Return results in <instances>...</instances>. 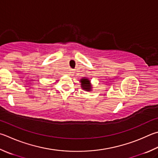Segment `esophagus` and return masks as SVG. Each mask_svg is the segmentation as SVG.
Instances as JSON below:
<instances>
[{
	"label": "esophagus",
	"mask_w": 158,
	"mask_h": 158,
	"mask_svg": "<svg viewBox=\"0 0 158 158\" xmlns=\"http://www.w3.org/2000/svg\"><path fill=\"white\" fill-rule=\"evenodd\" d=\"M73 73V70H69V72H68V74H70V75H71Z\"/></svg>",
	"instance_id": "1"
}]
</instances>
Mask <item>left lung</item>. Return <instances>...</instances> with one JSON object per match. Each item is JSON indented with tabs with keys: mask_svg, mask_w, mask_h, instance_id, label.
I'll return each mask as SVG.
<instances>
[{
	"mask_svg": "<svg viewBox=\"0 0 158 158\" xmlns=\"http://www.w3.org/2000/svg\"><path fill=\"white\" fill-rule=\"evenodd\" d=\"M80 83H81V88L82 90L85 91L90 92L93 89V85L91 84L90 80L86 77H84L79 80Z\"/></svg>",
	"mask_w": 158,
	"mask_h": 158,
	"instance_id": "obj_1",
	"label": "left lung"
}]
</instances>
